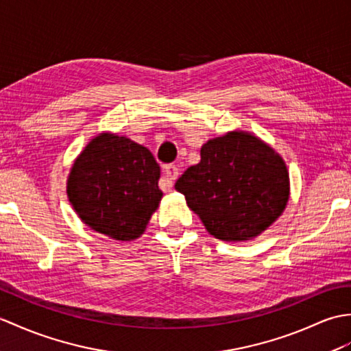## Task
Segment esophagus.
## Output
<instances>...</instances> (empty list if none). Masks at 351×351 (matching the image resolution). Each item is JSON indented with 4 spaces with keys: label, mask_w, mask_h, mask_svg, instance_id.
Returning <instances> with one entry per match:
<instances>
[{
    "label": "esophagus",
    "mask_w": 351,
    "mask_h": 351,
    "mask_svg": "<svg viewBox=\"0 0 351 351\" xmlns=\"http://www.w3.org/2000/svg\"><path fill=\"white\" fill-rule=\"evenodd\" d=\"M179 175V169L175 165H167L165 166V176L160 179V189L162 191H169L172 189L173 181L178 178Z\"/></svg>",
    "instance_id": "obj_1"
}]
</instances>
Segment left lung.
Wrapping results in <instances>:
<instances>
[{"instance_id": "obj_1", "label": "left lung", "mask_w": 351, "mask_h": 351, "mask_svg": "<svg viewBox=\"0 0 351 351\" xmlns=\"http://www.w3.org/2000/svg\"><path fill=\"white\" fill-rule=\"evenodd\" d=\"M175 189L210 234L242 242L282 214L290 182L280 154L256 136L230 132L202 146L200 162L185 170Z\"/></svg>"}]
</instances>
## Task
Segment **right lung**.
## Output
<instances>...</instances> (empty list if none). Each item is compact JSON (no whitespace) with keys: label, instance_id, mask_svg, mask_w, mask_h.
<instances>
[{"label":"right lung","instance_id":"obj_1","mask_svg":"<svg viewBox=\"0 0 351 351\" xmlns=\"http://www.w3.org/2000/svg\"><path fill=\"white\" fill-rule=\"evenodd\" d=\"M160 166L151 151L132 138L101 133L73 165L67 195L73 209L93 230L117 241L141 236L162 193Z\"/></svg>","mask_w":351,"mask_h":351}]
</instances>
